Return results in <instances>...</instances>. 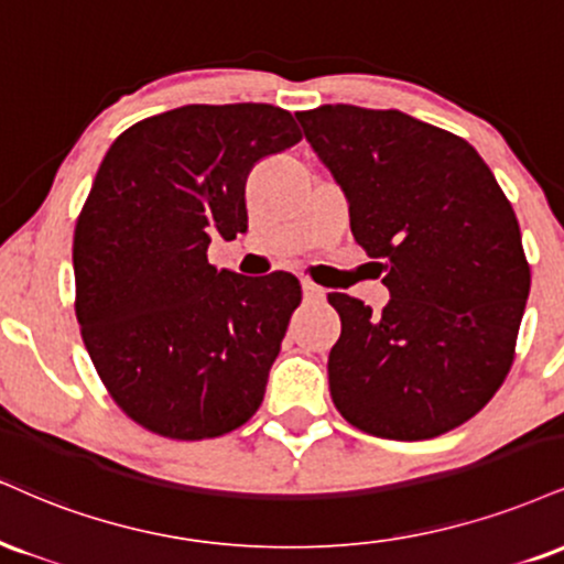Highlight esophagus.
Returning a JSON list of instances; mask_svg holds the SVG:
<instances>
[{
    "instance_id": "obj_1",
    "label": "esophagus",
    "mask_w": 564,
    "mask_h": 564,
    "mask_svg": "<svg viewBox=\"0 0 564 564\" xmlns=\"http://www.w3.org/2000/svg\"><path fill=\"white\" fill-rule=\"evenodd\" d=\"M302 291H304V300H307V302H323L325 300V291L321 286H315L312 281H302Z\"/></svg>"
}]
</instances>
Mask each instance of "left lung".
I'll return each instance as SVG.
<instances>
[{
    "instance_id": "8db88e82",
    "label": "left lung",
    "mask_w": 564,
    "mask_h": 564,
    "mask_svg": "<svg viewBox=\"0 0 564 564\" xmlns=\"http://www.w3.org/2000/svg\"><path fill=\"white\" fill-rule=\"evenodd\" d=\"M296 120L391 294L381 315L328 294L336 410L393 441L457 429L505 383L531 291L510 199L465 139L399 110L323 105Z\"/></svg>"
}]
</instances>
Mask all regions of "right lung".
Wrapping results in <instances>:
<instances>
[{
	"mask_svg": "<svg viewBox=\"0 0 564 564\" xmlns=\"http://www.w3.org/2000/svg\"><path fill=\"white\" fill-rule=\"evenodd\" d=\"M302 139L273 105H186L139 120L101 160L73 236L76 317L115 404L202 441L260 410L302 286L217 270L209 241L247 230V175Z\"/></svg>",
	"mask_w": 564,
	"mask_h": 564,
	"instance_id": "add662e5",
	"label": "right lung"
}]
</instances>
